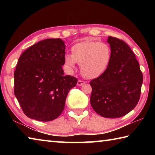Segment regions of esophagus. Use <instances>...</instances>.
<instances>
[{
  "mask_svg": "<svg viewBox=\"0 0 155 155\" xmlns=\"http://www.w3.org/2000/svg\"><path fill=\"white\" fill-rule=\"evenodd\" d=\"M83 84H85V81H81V80H78V81L77 85L81 86V85H83Z\"/></svg>",
  "mask_w": 155,
  "mask_h": 155,
  "instance_id": "esophagus-1",
  "label": "esophagus"
}]
</instances>
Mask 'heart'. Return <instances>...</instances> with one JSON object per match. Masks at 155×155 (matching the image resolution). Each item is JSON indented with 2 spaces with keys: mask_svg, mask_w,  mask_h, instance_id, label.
I'll return each mask as SVG.
<instances>
[{
  "mask_svg": "<svg viewBox=\"0 0 155 155\" xmlns=\"http://www.w3.org/2000/svg\"><path fill=\"white\" fill-rule=\"evenodd\" d=\"M71 50L72 54L64 56V65L69 73L74 71L78 63L85 77L95 78L106 71L111 61V48L105 43L87 40L75 44Z\"/></svg>",
  "mask_w": 155,
  "mask_h": 155,
  "instance_id": "heart-1",
  "label": "heart"
}]
</instances>
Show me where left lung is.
Listing matches in <instances>:
<instances>
[{"label":"left lung","mask_w":155,"mask_h":155,"mask_svg":"<svg viewBox=\"0 0 155 155\" xmlns=\"http://www.w3.org/2000/svg\"><path fill=\"white\" fill-rule=\"evenodd\" d=\"M111 57L103 74L90 81V103L97 114L116 118L135 108L140 98L143 74L132 50L124 41L109 36Z\"/></svg>","instance_id":"8db88e82"}]
</instances>
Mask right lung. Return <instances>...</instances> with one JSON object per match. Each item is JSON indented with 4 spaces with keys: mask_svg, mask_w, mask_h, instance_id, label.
I'll list each match as a JSON object with an SVG mask.
<instances>
[{
    "mask_svg": "<svg viewBox=\"0 0 155 155\" xmlns=\"http://www.w3.org/2000/svg\"><path fill=\"white\" fill-rule=\"evenodd\" d=\"M65 46L61 39H46L19 57L14 72V94L24 114L38 121H51L64 111L77 78L64 75Z\"/></svg>",
    "mask_w": 155,
    "mask_h": 155,
    "instance_id": "right-lung-1",
    "label": "right lung"
}]
</instances>
